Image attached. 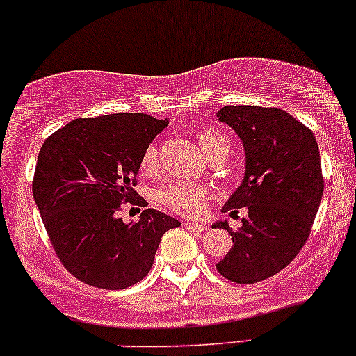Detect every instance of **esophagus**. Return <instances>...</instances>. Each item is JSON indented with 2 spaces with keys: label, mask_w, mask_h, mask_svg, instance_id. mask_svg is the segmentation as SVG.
Wrapping results in <instances>:
<instances>
[{
  "label": "esophagus",
  "mask_w": 356,
  "mask_h": 356,
  "mask_svg": "<svg viewBox=\"0 0 356 356\" xmlns=\"http://www.w3.org/2000/svg\"><path fill=\"white\" fill-rule=\"evenodd\" d=\"M182 225H184V227L188 229V231L198 232V234H200V232H204V229H207L203 224H198V222H189V220H186Z\"/></svg>",
  "instance_id": "esophagus-1"
}]
</instances>
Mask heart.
Returning a JSON list of instances; mask_svg holds the SVG:
<instances>
[{"mask_svg":"<svg viewBox=\"0 0 356 356\" xmlns=\"http://www.w3.org/2000/svg\"><path fill=\"white\" fill-rule=\"evenodd\" d=\"M198 145L201 152L211 160H217L220 156H227L231 145L229 139L215 127H203L198 132ZM158 165V149L156 146H148L143 153L141 168L145 172H153ZM207 188L191 182H177L170 184L158 191V201L167 210L175 211L181 215H193L201 210L203 201L207 200Z\"/></svg>","mask_w":356,"mask_h":356,"instance_id":"1","label":"heart"}]
</instances>
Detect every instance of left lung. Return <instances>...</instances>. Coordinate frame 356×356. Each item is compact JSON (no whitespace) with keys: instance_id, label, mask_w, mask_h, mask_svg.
Listing matches in <instances>:
<instances>
[{"instance_id":"8db88e82","label":"left lung","mask_w":356,"mask_h":356,"mask_svg":"<svg viewBox=\"0 0 356 356\" xmlns=\"http://www.w3.org/2000/svg\"><path fill=\"white\" fill-rule=\"evenodd\" d=\"M217 117L234 129L246 155L245 179L222 211L248 208L238 231L227 222L211 225L232 236L217 270L254 284L281 272L307 243L324 193L321 155L314 132L281 108L224 106Z\"/></svg>"}]
</instances>
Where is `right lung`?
Instances as JSON below:
<instances>
[{"label":"right lung","mask_w":356,"mask_h":356,"mask_svg":"<svg viewBox=\"0 0 356 356\" xmlns=\"http://www.w3.org/2000/svg\"><path fill=\"white\" fill-rule=\"evenodd\" d=\"M168 125L146 113L75 118L49 136L32 195L56 257L79 281L125 289L152 270L161 236L181 222L146 208L125 224L122 204L148 207L134 191L143 153Z\"/></svg>","instance_id":"right-lung-1"}]
</instances>
